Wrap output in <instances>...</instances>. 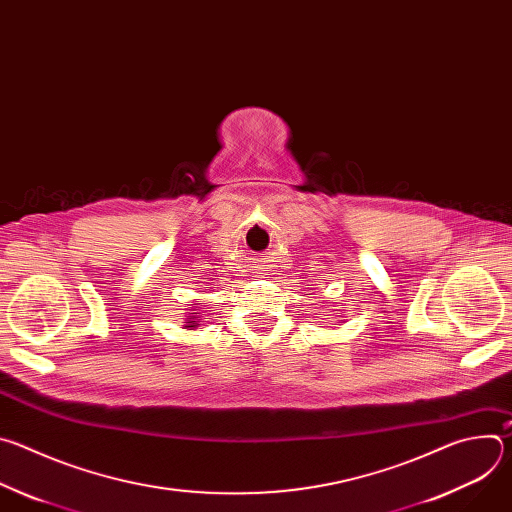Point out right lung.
<instances>
[{"instance_id":"obj_1","label":"right lung","mask_w":512,"mask_h":512,"mask_svg":"<svg viewBox=\"0 0 512 512\" xmlns=\"http://www.w3.org/2000/svg\"><path fill=\"white\" fill-rule=\"evenodd\" d=\"M188 328H190V326H188Z\"/></svg>"}]
</instances>
